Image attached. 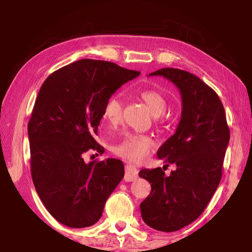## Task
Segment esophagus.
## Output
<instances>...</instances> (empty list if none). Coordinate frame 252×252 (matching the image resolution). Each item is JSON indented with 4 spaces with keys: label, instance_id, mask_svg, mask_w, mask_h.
<instances>
[{
    "label": "esophagus",
    "instance_id": "34e87169",
    "mask_svg": "<svg viewBox=\"0 0 252 252\" xmlns=\"http://www.w3.org/2000/svg\"><path fill=\"white\" fill-rule=\"evenodd\" d=\"M138 169H136L135 167H133V165L131 164H126V174H125V180L126 182H131L135 180L136 178H138Z\"/></svg>",
    "mask_w": 252,
    "mask_h": 252
}]
</instances>
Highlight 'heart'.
I'll return each instance as SVG.
<instances>
[{"label": "heart", "instance_id": "heart-1", "mask_svg": "<svg viewBox=\"0 0 252 252\" xmlns=\"http://www.w3.org/2000/svg\"><path fill=\"white\" fill-rule=\"evenodd\" d=\"M139 96L148 105L150 112L155 117H159L164 113L167 109V100L164 95L157 90L146 89L140 91ZM123 102L121 97L114 94L110 96L103 106V119L111 126H117L122 120ZM155 148V141L149 135L125 133L121 141L113 144L112 151L117 156L125 158L126 160L133 162H141L150 155Z\"/></svg>", "mask_w": 252, "mask_h": 252}]
</instances>
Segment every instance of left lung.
I'll return each instance as SVG.
<instances>
[{
  "label": "left lung",
  "instance_id": "left-lung-1",
  "mask_svg": "<svg viewBox=\"0 0 252 252\" xmlns=\"http://www.w3.org/2000/svg\"><path fill=\"white\" fill-rule=\"evenodd\" d=\"M149 75L168 79L180 90L181 120L176 133L158 150L170 176L161 168L142 169L140 178L151 183V192L140 204L144 222L163 232L178 231L201 215L222 177L230 131L219 96L189 72L164 67Z\"/></svg>",
  "mask_w": 252,
  "mask_h": 252
}]
</instances>
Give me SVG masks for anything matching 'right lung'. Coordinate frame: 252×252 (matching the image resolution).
I'll use <instances>...</instances> for the list:
<instances>
[{
  "mask_svg": "<svg viewBox=\"0 0 252 252\" xmlns=\"http://www.w3.org/2000/svg\"><path fill=\"white\" fill-rule=\"evenodd\" d=\"M139 71L112 62L83 59L50 74L42 84L28 125L31 174L51 215L70 228L96 223L110 194L125 177L118 159L85 163L95 141L103 106Z\"/></svg>",
  "mask_w": 252,
  "mask_h": 252,
  "instance_id": "obj_1",
  "label": "right lung"
}]
</instances>
